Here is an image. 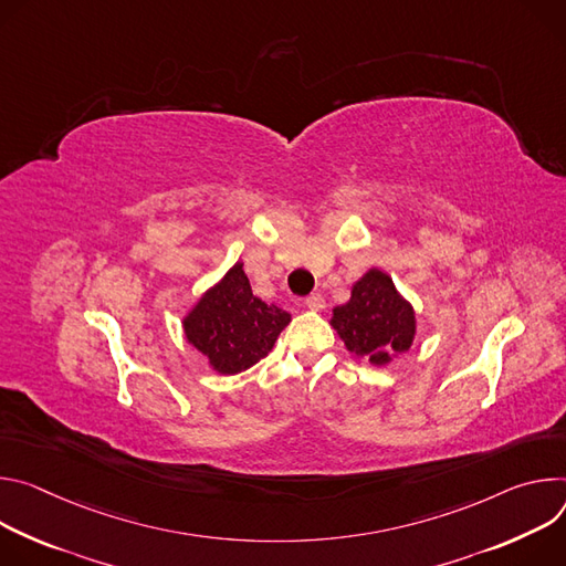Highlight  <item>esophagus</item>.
<instances>
[{"label":"esophagus","instance_id":"obj_1","mask_svg":"<svg viewBox=\"0 0 566 566\" xmlns=\"http://www.w3.org/2000/svg\"><path fill=\"white\" fill-rule=\"evenodd\" d=\"M303 303H305V307H310V310H322V307L326 305V298H324V294H319V292H312L310 296L303 298Z\"/></svg>","mask_w":566,"mask_h":566}]
</instances>
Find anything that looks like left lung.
<instances>
[{"instance_id":"obj_1","label":"left lung","mask_w":566,"mask_h":566,"mask_svg":"<svg viewBox=\"0 0 566 566\" xmlns=\"http://www.w3.org/2000/svg\"><path fill=\"white\" fill-rule=\"evenodd\" d=\"M333 326L346 348L370 364H387L394 353L409 350L416 335L411 305L380 270L366 272L353 285L350 301L333 310Z\"/></svg>"}]
</instances>
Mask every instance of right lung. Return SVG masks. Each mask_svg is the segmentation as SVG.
<instances>
[{"mask_svg": "<svg viewBox=\"0 0 566 566\" xmlns=\"http://www.w3.org/2000/svg\"><path fill=\"white\" fill-rule=\"evenodd\" d=\"M290 319V312L254 296L238 263L200 298L184 331L216 370L231 375L263 359Z\"/></svg>", "mask_w": 566, "mask_h": 566, "instance_id": "obj_1", "label": "right lung"}]
</instances>
